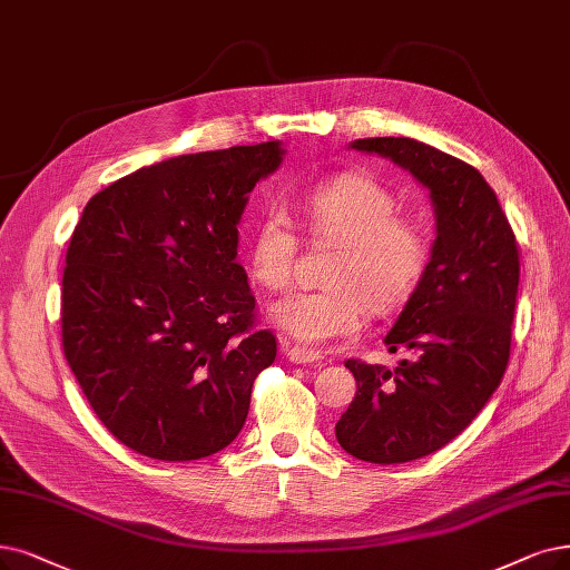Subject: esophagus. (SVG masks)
<instances>
[{"label": "esophagus", "instance_id": "1", "mask_svg": "<svg viewBox=\"0 0 570 570\" xmlns=\"http://www.w3.org/2000/svg\"><path fill=\"white\" fill-rule=\"evenodd\" d=\"M281 351L294 364H315V367H325L327 364L323 353H317L313 348H304V346H294L289 338H281Z\"/></svg>", "mask_w": 570, "mask_h": 570}]
</instances>
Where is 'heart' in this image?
I'll return each instance as SVG.
<instances>
[{
    "label": "heart",
    "mask_w": 570,
    "mask_h": 570,
    "mask_svg": "<svg viewBox=\"0 0 570 570\" xmlns=\"http://www.w3.org/2000/svg\"><path fill=\"white\" fill-rule=\"evenodd\" d=\"M302 215L317 240L338 243L323 281L271 306L273 323L302 344L323 346L360 332L374 313L400 306L416 287L428 245L416 224L397 217L395 194L379 179L344 173L317 181L302 198ZM297 262V232L281 206L257 222L249 243V271L268 289H283Z\"/></svg>",
    "instance_id": "obj_1"
}]
</instances>
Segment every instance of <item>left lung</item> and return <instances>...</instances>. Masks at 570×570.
<instances>
[{
	"label": "left lung",
	"instance_id": "left-lung-1",
	"mask_svg": "<svg viewBox=\"0 0 570 570\" xmlns=\"http://www.w3.org/2000/svg\"><path fill=\"white\" fill-rule=\"evenodd\" d=\"M430 191L438 238L416 289L385 334L397 367L346 360L357 393L336 423L351 456L393 465L442 449L503 381L519 287V245L482 173L412 138H364Z\"/></svg>",
	"mask_w": 570,
	"mask_h": 570
}]
</instances>
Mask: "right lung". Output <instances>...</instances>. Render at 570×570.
Returning a JSON list of instances; mask_svg holds the SVG:
<instances>
[{
    "mask_svg": "<svg viewBox=\"0 0 570 570\" xmlns=\"http://www.w3.org/2000/svg\"><path fill=\"white\" fill-rule=\"evenodd\" d=\"M278 140L181 154L86 203L62 273V351L105 428L156 461H198L240 432L276 360L236 262L247 194Z\"/></svg>",
    "mask_w": 570,
    "mask_h": 570,
    "instance_id": "1",
    "label": "right lung"
}]
</instances>
